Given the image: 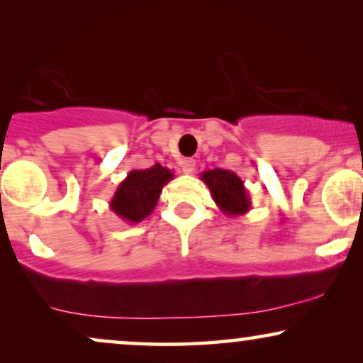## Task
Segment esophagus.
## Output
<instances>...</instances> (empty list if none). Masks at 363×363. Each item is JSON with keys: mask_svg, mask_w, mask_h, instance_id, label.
<instances>
[{"mask_svg": "<svg viewBox=\"0 0 363 363\" xmlns=\"http://www.w3.org/2000/svg\"><path fill=\"white\" fill-rule=\"evenodd\" d=\"M180 165H182L183 173H185V175H190V173L195 172L196 162L193 160V158H185V160H183V162L180 163Z\"/></svg>", "mask_w": 363, "mask_h": 363, "instance_id": "1", "label": "esophagus"}]
</instances>
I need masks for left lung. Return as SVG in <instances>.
Masks as SVG:
<instances>
[{"label": "left lung", "instance_id": "8db88e82", "mask_svg": "<svg viewBox=\"0 0 363 363\" xmlns=\"http://www.w3.org/2000/svg\"><path fill=\"white\" fill-rule=\"evenodd\" d=\"M201 180L210 188L213 200L220 211L226 216H242L251 210L250 193L245 182L231 170H205L201 173Z\"/></svg>", "mask_w": 363, "mask_h": 363}]
</instances>
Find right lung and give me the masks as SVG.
<instances>
[{
    "label": "right lung",
    "instance_id": "right-lung-1",
    "mask_svg": "<svg viewBox=\"0 0 363 363\" xmlns=\"http://www.w3.org/2000/svg\"><path fill=\"white\" fill-rule=\"evenodd\" d=\"M175 177L173 172L160 163L143 170L128 172L125 180L121 182L113 193L111 210L125 223L137 225L155 210L163 186Z\"/></svg>",
    "mask_w": 363,
    "mask_h": 363
}]
</instances>
